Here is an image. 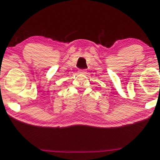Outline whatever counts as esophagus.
<instances>
[{
    "instance_id": "obj_1",
    "label": "esophagus",
    "mask_w": 160,
    "mask_h": 160,
    "mask_svg": "<svg viewBox=\"0 0 160 160\" xmlns=\"http://www.w3.org/2000/svg\"><path fill=\"white\" fill-rule=\"evenodd\" d=\"M79 72L82 73V74H86V69H80V71H79Z\"/></svg>"
}]
</instances>
